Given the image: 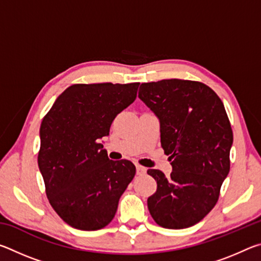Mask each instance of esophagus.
<instances>
[{
    "mask_svg": "<svg viewBox=\"0 0 261 261\" xmlns=\"http://www.w3.org/2000/svg\"><path fill=\"white\" fill-rule=\"evenodd\" d=\"M136 169H137V174H138V175H144L145 173H146V168L140 166V165H137Z\"/></svg>",
    "mask_w": 261,
    "mask_h": 261,
    "instance_id": "1",
    "label": "esophagus"
}]
</instances>
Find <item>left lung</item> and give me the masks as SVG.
Returning a JSON list of instances; mask_svg holds the SVG:
<instances>
[{
	"label": "left lung",
	"instance_id": "left-lung-1",
	"mask_svg": "<svg viewBox=\"0 0 261 261\" xmlns=\"http://www.w3.org/2000/svg\"><path fill=\"white\" fill-rule=\"evenodd\" d=\"M138 96L159 118L161 146L173 167L169 177L147 170L158 184L148 211L163 228H189L215 206L230 169L233 138L226 109L205 84L182 79L144 83Z\"/></svg>",
	"mask_w": 261,
	"mask_h": 261
}]
</instances>
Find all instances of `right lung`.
Listing matches in <instances>:
<instances>
[{
  "mask_svg": "<svg viewBox=\"0 0 261 261\" xmlns=\"http://www.w3.org/2000/svg\"><path fill=\"white\" fill-rule=\"evenodd\" d=\"M139 83L77 84L55 100L40 126L38 165L60 218L79 230H99L114 219L136 175L129 160L113 161L101 143Z\"/></svg>",
  "mask_w": 261,
  "mask_h": 261,
  "instance_id": "add662e5",
  "label": "right lung"
}]
</instances>
